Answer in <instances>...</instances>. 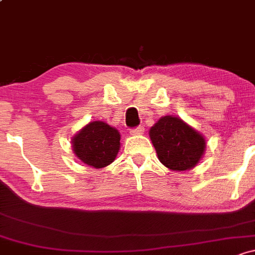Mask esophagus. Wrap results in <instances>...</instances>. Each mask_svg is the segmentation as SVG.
<instances>
[{"label":"esophagus","instance_id":"obj_1","mask_svg":"<svg viewBox=\"0 0 255 255\" xmlns=\"http://www.w3.org/2000/svg\"><path fill=\"white\" fill-rule=\"evenodd\" d=\"M143 131H144L143 127H137V128H131L130 133L131 135H141V133H143Z\"/></svg>","mask_w":255,"mask_h":255}]
</instances>
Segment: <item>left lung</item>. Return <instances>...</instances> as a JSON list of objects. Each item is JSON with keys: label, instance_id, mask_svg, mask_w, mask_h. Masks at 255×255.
Instances as JSON below:
<instances>
[{"label": "left lung", "instance_id": "1", "mask_svg": "<svg viewBox=\"0 0 255 255\" xmlns=\"http://www.w3.org/2000/svg\"><path fill=\"white\" fill-rule=\"evenodd\" d=\"M149 136L160 163L171 170H190L204 153L203 136L180 118L163 117L150 128Z\"/></svg>", "mask_w": 255, "mask_h": 255}]
</instances>
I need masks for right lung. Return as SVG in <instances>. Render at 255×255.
Returning a JSON list of instances; mask_svg holds the SVG:
<instances>
[{
	"label": "right lung",
	"mask_w": 255,
	"mask_h": 255,
	"mask_svg": "<svg viewBox=\"0 0 255 255\" xmlns=\"http://www.w3.org/2000/svg\"><path fill=\"white\" fill-rule=\"evenodd\" d=\"M76 157L94 168H103L116 159L120 148L117 128L103 122H92L73 138Z\"/></svg>",
	"instance_id": "right-lung-1"
}]
</instances>
